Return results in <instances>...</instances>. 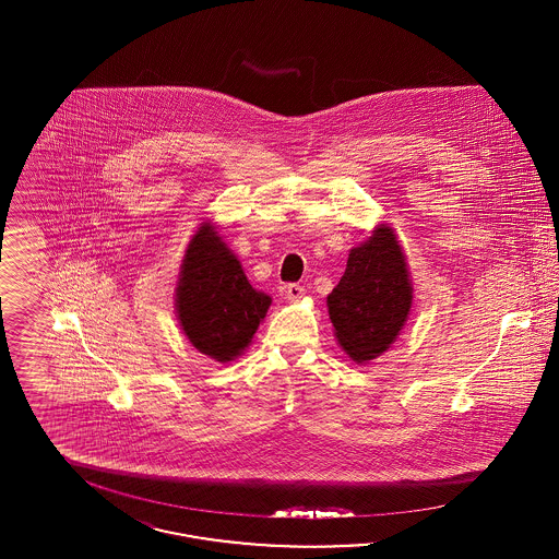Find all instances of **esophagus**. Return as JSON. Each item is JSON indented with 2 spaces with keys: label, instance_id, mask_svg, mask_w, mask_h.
I'll return each mask as SVG.
<instances>
[{
  "label": "esophagus",
  "instance_id": "34e87169",
  "mask_svg": "<svg viewBox=\"0 0 559 559\" xmlns=\"http://www.w3.org/2000/svg\"><path fill=\"white\" fill-rule=\"evenodd\" d=\"M304 293H306V289H304L301 285H297V283L287 285V299H289V301H299V299L304 297Z\"/></svg>",
  "mask_w": 559,
  "mask_h": 559
}]
</instances>
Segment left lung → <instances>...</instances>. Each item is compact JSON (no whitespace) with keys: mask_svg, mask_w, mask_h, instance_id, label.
Listing matches in <instances>:
<instances>
[{"mask_svg":"<svg viewBox=\"0 0 559 559\" xmlns=\"http://www.w3.org/2000/svg\"><path fill=\"white\" fill-rule=\"evenodd\" d=\"M411 301L404 253L388 226L349 251L340 285L326 297L337 342L356 362L371 360L394 344Z\"/></svg>","mask_w":559,"mask_h":559,"instance_id":"8db88e82","label":"left lung"}]
</instances>
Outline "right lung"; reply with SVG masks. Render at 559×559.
Wrapping results in <instances>:
<instances>
[{"mask_svg":"<svg viewBox=\"0 0 559 559\" xmlns=\"http://www.w3.org/2000/svg\"><path fill=\"white\" fill-rule=\"evenodd\" d=\"M266 293L255 292L239 260L203 226L188 245L176 289L178 319L199 352L228 362L249 346L270 308Z\"/></svg>","mask_w":559,"mask_h":559,"instance_id":"obj_1","label":"right lung"}]
</instances>
